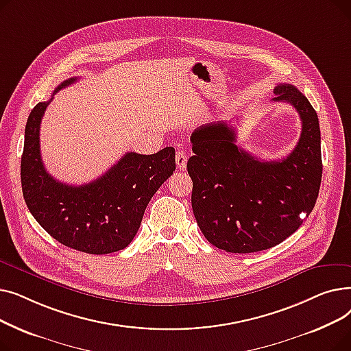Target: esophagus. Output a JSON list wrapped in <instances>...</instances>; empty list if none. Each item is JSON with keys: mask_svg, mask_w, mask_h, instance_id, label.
Masks as SVG:
<instances>
[{"mask_svg": "<svg viewBox=\"0 0 351 351\" xmlns=\"http://www.w3.org/2000/svg\"><path fill=\"white\" fill-rule=\"evenodd\" d=\"M186 162H188V155L185 151H178L176 152V165L179 169H185L186 168Z\"/></svg>", "mask_w": 351, "mask_h": 351, "instance_id": "34e87169", "label": "esophagus"}]
</instances>
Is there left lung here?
<instances>
[{"instance_id": "8db88e82", "label": "left lung", "mask_w": 351, "mask_h": 351, "mask_svg": "<svg viewBox=\"0 0 351 351\" xmlns=\"http://www.w3.org/2000/svg\"><path fill=\"white\" fill-rule=\"evenodd\" d=\"M302 119L296 147L282 160L265 162L236 145V129L225 121L195 129L188 173L192 209L208 242L230 253H252L282 243L310 215L319 196L323 165L316 110L290 84L274 88Z\"/></svg>"}]
</instances>
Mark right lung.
Listing matches in <instances>:
<instances>
[{"label": "right lung", "instance_id": "add662e5", "mask_svg": "<svg viewBox=\"0 0 351 351\" xmlns=\"http://www.w3.org/2000/svg\"><path fill=\"white\" fill-rule=\"evenodd\" d=\"M77 80L64 81L53 94ZM51 99L34 106L25 126V204L36 222L64 246L89 254L122 250L135 237L152 196L173 173L175 149L168 146L154 155L128 152L101 178L81 186L66 185L45 171L41 159L40 126Z\"/></svg>", "mask_w": 351, "mask_h": 351}]
</instances>
